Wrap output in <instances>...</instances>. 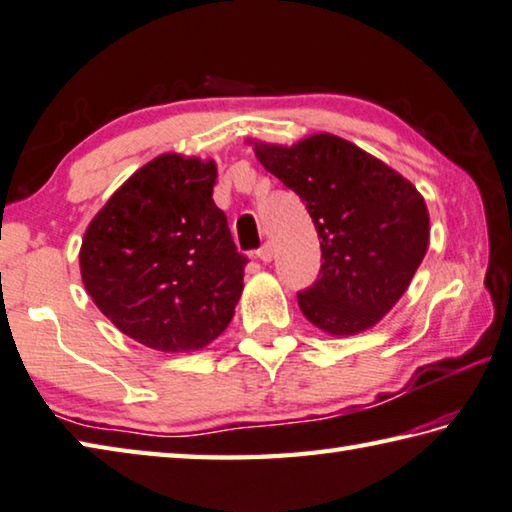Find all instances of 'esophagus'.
Masks as SVG:
<instances>
[{
    "label": "esophagus",
    "mask_w": 512,
    "mask_h": 512,
    "mask_svg": "<svg viewBox=\"0 0 512 512\" xmlns=\"http://www.w3.org/2000/svg\"><path fill=\"white\" fill-rule=\"evenodd\" d=\"M257 259H259V262H264V264H268L270 262V259H273V244H264L262 248H257Z\"/></svg>",
    "instance_id": "obj_1"
}]
</instances>
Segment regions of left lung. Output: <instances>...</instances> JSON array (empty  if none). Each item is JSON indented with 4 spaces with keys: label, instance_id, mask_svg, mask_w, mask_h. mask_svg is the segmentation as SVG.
<instances>
[{
    "label": "left lung",
    "instance_id": "1",
    "mask_svg": "<svg viewBox=\"0 0 512 512\" xmlns=\"http://www.w3.org/2000/svg\"><path fill=\"white\" fill-rule=\"evenodd\" d=\"M259 162L299 195L322 242L313 286L297 293L308 322L330 335L375 326L404 295L428 248V210L393 168L335 135L290 148L259 144Z\"/></svg>",
    "mask_w": 512,
    "mask_h": 512
}]
</instances>
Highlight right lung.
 <instances>
[{"label": "right lung", "instance_id": "1", "mask_svg": "<svg viewBox=\"0 0 512 512\" xmlns=\"http://www.w3.org/2000/svg\"><path fill=\"white\" fill-rule=\"evenodd\" d=\"M213 162L159 155L90 222L79 264L88 295L148 348L197 350L230 324L248 257L213 202Z\"/></svg>", "mask_w": 512, "mask_h": 512}]
</instances>
